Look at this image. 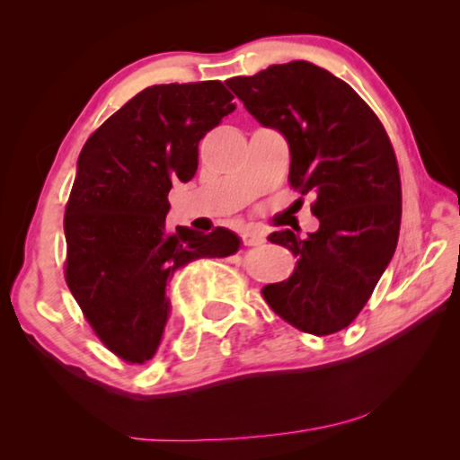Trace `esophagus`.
<instances>
[{"mask_svg":"<svg viewBox=\"0 0 460 460\" xmlns=\"http://www.w3.org/2000/svg\"><path fill=\"white\" fill-rule=\"evenodd\" d=\"M241 241H243V245H261L266 243V235L260 231H243L241 233Z\"/></svg>","mask_w":460,"mask_h":460,"instance_id":"1","label":"esophagus"}]
</instances>
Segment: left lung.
<instances>
[{"label": "left lung", "instance_id": "8db88e82", "mask_svg": "<svg viewBox=\"0 0 460 460\" xmlns=\"http://www.w3.org/2000/svg\"><path fill=\"white\" fill-rule=\"evenodd\" d=\"M263 128L290 147L288 181L313 192L321 227L268 237L298 258L294 274L261 294L296 329L332 334L367 305L398 245L402 184L392 142L369 105L324 68L306 60L271 65L227 81Z\"/></svg>", "mask_w": 460, "mask_h": 460}]
</instances>
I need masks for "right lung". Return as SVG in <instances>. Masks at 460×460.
Returning a JSON list of instances; mask_svg holds the SVG:
<instances>
[{
  "label": "right lung",
  "instance_id": "add662e5",
  "mask_svg": "<svg viewBox=\"0 0 460 460\" xmlns=\"http://www.w3.org/2000/svg\"><path fill=\"white\" fill-rule=\"evenodd\" d=\"M219 81L154 84L115 111L76 162L65 211L66 284L103 345L146 363L170 316L174 271L200 258H227L235 233L166 229L172 182L199 168V142L235 105Z\"/></svg>",
  "mask_w": 460,
  "mask_h": 460
}]
</instances>
